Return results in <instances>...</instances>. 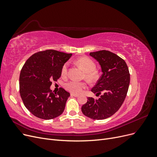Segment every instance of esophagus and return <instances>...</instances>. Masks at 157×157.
I'll return each instance as SVG.
<instances>
[{
    "instance_id": "esophagus-1",
    "label": "esophagus",
    "mask_w": 157,
    "mask_h": 157,
    "mask_svg": "<svg viewBox=\"0 0 157 157\" xmlns=\"http://www.w3.org/2000/svg\"><path fill=\"white\" fill-rule=\"evenodd\" d=\"M71 96H73V97H78L79 96L78 94H71Z\"/></svg>"
}]
</instances>
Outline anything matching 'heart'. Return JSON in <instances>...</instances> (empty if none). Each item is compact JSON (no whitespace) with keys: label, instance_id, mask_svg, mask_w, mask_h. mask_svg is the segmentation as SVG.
Segmentation results:
<instances>
[{"label":"heart","instance_id":"1","mask_svg":"<svg viewBox=\"0 0 157 157\" xmlns=\"http://www.w3.org/2000/svg\"><path fill=\"white\" fill-rule=\"evenodd\" d=\"M76 63L86 73L85 78L87 80L90 81H94L98 78V74L96 71V65L92 59L88 57H82L76 61ZM68 67L69 63H65L61 68V76L63 77H65L67 75ZM65 88L71 93L79 94L87 88V84L86 82L71 80L65 84Z\"/></svg>","mask_w":157,"mask_h":157}]
</instances>
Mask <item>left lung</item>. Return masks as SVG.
<instances>
[{
	"instance_id": "1",
	"label": "left lung",
	"mask_w": 157,
	"mask_h": 157,
	"mask_svg": "<svg viewBox=\"0 0 157 157\" xmlns=\"http://www.w3.org/2000/svg\"><path fill=\"white\" fill-rule=\"evenodd\" d=\"M90 56L98 61L103 73L91 91L103 94L98 99L88 98L81 110L92 119H105L113 115L124 101L130 84L129 70L125 61L111 52H90Z\"/></svg>"
}]
</instances>
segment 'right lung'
Segmentation results:
<instances>
[{
	"label": "right lung",
	"instance_id": "1",
	"mask_svg": "<svg viewBox=\"0 0 157 157\" xmlns=\"http://www.w3.org/2000/svg\"><path fill=\"white\" fill-rule=\"evenodd\" d=\"M72 54L46 50L32 55L23 65L20 75V93L25 107L33 115L50 120L63 112L70 94L61 88L54 93L52 81H57L61 68Z\"/></svg>",
	"mask_w": 157,
	"mask_h": 157
}]
</instances>
